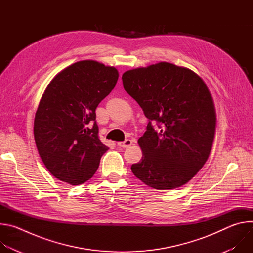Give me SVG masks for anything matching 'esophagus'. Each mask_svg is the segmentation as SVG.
Returning a JSON list of instances; mask_svg holds the SVG:
<instances>
[{
    "label": "esophagus",
    "instance_id": "esophagus-1",
    "mask_svg": "<svg viewBox=\"0 0 253 253\" xmlns=\"http://www.w3.org/2000/svg\"><path fill=\"white\" fill-rule=\"evenodd\" d=\"M132 143H133L132 140L127 139V140H125L124 142H118L117 145L120 146V147H123V148H127V147H129V146L132 145Z\"/></svg>",
    "mask_w": 253,
    "mask_h": 253
}]
</instances>
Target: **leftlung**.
<instances>
[{"mask_svg":"<svg viewBox=\"0 0 253 253\" xmlns=\"http://www.w3.org/2000/svg\"><path fill=\"white\" fill-rule=\"evenodd\" d=\"M122 81L149 119L138 140L143 155L131 166L133 174L158 190L186 184L207 161L215 136V107L206 84L192 70L168 62L128 70Z\"/></svg>","mask_w":253,"mask_h":253,"instance_id":"obj_1","label":"left lung"}]
</instances>
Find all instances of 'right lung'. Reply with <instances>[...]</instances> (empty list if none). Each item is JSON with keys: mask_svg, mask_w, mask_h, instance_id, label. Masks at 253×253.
<instances>
[{"mask_svg": "<svg viewBox=\"0 0 253 253\" xmlns=\"http://www.w3.org/2000/svg\"><path fill=\"white\" fill-rule=\"evenodd\" d=\"M118 77L115 67L83 60L63 69L47 86L35 115L34 137L46 168L61 181L86 182L109 149L99 139L95 111Z\"/></svg>", "mask_w": 253, "mask_h": 253, "instance_id": "add662e5", "label": "right lung"}]
</instances>
